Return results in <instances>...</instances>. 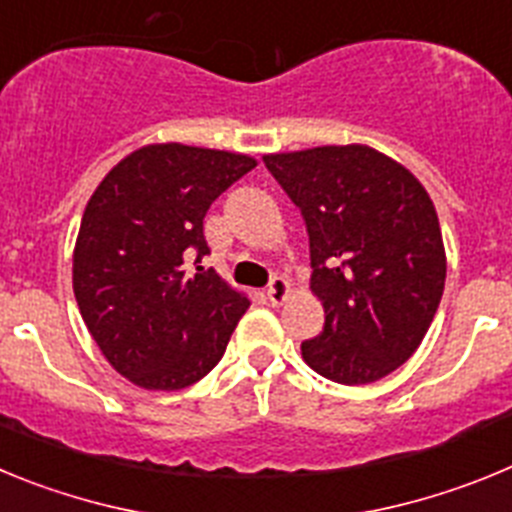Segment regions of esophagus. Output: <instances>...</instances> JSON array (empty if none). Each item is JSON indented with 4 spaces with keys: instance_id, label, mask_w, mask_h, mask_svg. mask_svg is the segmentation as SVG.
I'll return each instance as SVG.
<instances>
[{
    "instance_id": "34e87169",
    "label": "esophagus",
    "mask_w": 512,
    "mask_h": 512,
    "mask_svg": "<svg viewBox=\"0 0 512 512\" xmlns=\"http://www.w3.org/2000/svg\"><path fill=\"white\" fill-rule=\"evenodd\" d=\"M289 289H292V287H289L287 279L274 277V279H271L269 287H266V297H269L271 305H282V302L289 297Z\"/></svg>"
}]
</instances>
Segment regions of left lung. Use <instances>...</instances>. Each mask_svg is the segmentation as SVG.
I'll list each match as a JSON object with an SVG mask.
<instances>
[{
    "label": "left lung",
    "instance_id": "obj_1",
    "mask_svg": "<svg viewBox=\"0 0 512 512\" xmlns=\"http://www.w3.org/2000/svg\"><path fill=\"white\" fill-rule=\"evenodd\" d=\"M266 169L300 207L323 333L302 359L338 384H369L415 354L438 310L446 251L423 184L377 148L269 153Z\"/></svg>",
    "mask_w": 512,
    "mask_h": 512
}]
</instances>
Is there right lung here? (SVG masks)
<instances>
[{"label":"right lung","mask_w":512,"mask_h":512,"mask_svg":"<svg viewBox=\"0 0 512 512\" xmlns=\"http://www.w3.org/2000/svg\"><path fill=\"white\" fill-rule=\"evenodd\" d=\"M253 166L246 153L151 143L112 166L89 197L74 295L104 359L143 390L200 382L251 305L200 264L210 253L207 210Z\"/></svg>","instance_id":"obj_1"}]
</instances>
